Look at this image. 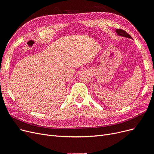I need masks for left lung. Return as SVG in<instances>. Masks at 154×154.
Returning <instances> with one entry per match:
<instances>
[{"label": "left lung", "instance_id": "8db88e82", "mask_svg": "<svg viewBox=\"0 0 154 154\" xmlns=\"http://www.w3.org/2000/svg\"><path fill=\"white\" fill-rule=\"evenodd\" d=\"M116 32H117V34L118 35L122 36V37H124L130 38L132 39V37L130 35H129L128 33H127V32L125 30H124L122 29H116Z\"/></svg>", "mask_w": 154, "mask_h": 154}]
</instances>
